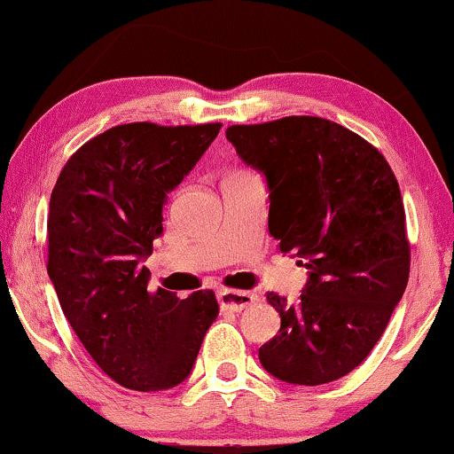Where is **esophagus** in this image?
<instances>
[{
    "label": "esophagus",
    "mask_w": 454,
    "mask_h": 454,
    "mask_svg": "<svg viewBox=\"0 0 454 454\" xmlns=\"http://www.w3.org/2000/svg\"><path fill=\"white\" fill-rule=\"evenodd\" d=\"M257 300L255 294L251 291H237V289H220L217 291V301L222 309H231V312H240L247 306H251Z\"/></svg>",
    "instance_id": "34e87169"
}]
</instances>
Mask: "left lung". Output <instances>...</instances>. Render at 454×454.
Returning a JSON list of instances; mask_svg holds the SVG:
<instances>
[{
    "label": "left lung",
    "instance_id": "1",
    "mask_svg": "<svg viewBox=\"0 0 454 454\" xmlns=\"http://www.w3.org/2000/svg\"><path fill=\"white\" fill-rule=\"evenodd\" d=\"M226 137L266 176L270 234L309 270L297 306L268 294L280 329L260 363L295 386L340 380L375 348L409 283L398 180L375 146L329 119L231 125Z\"/></svg>",
    "mask_w": 454,
    "mask_h": 454
}]
</instances>
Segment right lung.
I'll return each instance as SVG.
<instances>
[{"instance_id": "right-lung-1", "label": "right lung", "mask_w": 454, "mask_h": 454, "mask_svg": "<svg viewBox=\"0 0 454 454\" xmlns=\"http://www.w3.org/2000/svg\"><path fill=\"white\" fill-rule=\"evenodd\" d=\"M222 123H125L91 137L62 168L50 199L48 274L94 363L137 392L191 375L211 323L214 291L180 300L148 291L145 260L163 232L168 192L184 180Z\"/></svg>"}]
</instances>
